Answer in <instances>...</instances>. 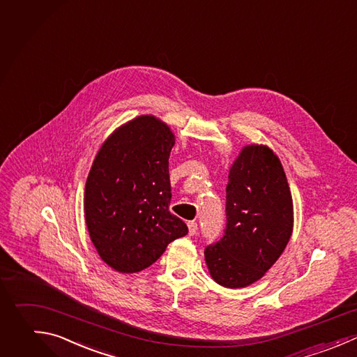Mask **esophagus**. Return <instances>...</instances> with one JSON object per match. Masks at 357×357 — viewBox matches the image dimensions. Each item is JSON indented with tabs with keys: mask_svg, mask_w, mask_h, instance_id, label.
I'll use <instances>...</instances> for the list:
<instances>
[{
	"mask_svg": "<svg viewBox=\"0 0 357 357\" xmlns=\"http://www.w3.org/2000/svg\"><path fill=\"white\" fill-rule=\"evenodd\" d=\"M197 229H198L197 222H188V233H190V236H194L197 233Z\"/></svg>",
	"mask_w": 357,
	"mask_h": 357,
	"instance_id": "esophagus-1",
	"label": "esophagus"
}]
</instances>
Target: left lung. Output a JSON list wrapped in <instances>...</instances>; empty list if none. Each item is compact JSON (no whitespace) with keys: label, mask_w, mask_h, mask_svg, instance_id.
<instances>
[{"label":"left lung","mask_w":357,"mask_h":357,"mask_svg":"<svg viewBox=\"0 0 357 357\" xmlns=\"http://www.w3.org/2000/svg\"><path fill=\"white\" fill-rule=\"evenodd\" d=\"M293 215L291 192L276 153L262 144L243 146L229 170L226 233L205 248L212 279L227 289L259 280L284 251Z\"/></svg>","instance_id":"1"}]
</instances>
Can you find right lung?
<instances>
[{"instance_id":"1","label":"right lung","mask_w":357,"mask_h":357,"mask_svg":"<svg viewBox=\"0 0 357 357\" xmlns=\"http://www.w3.org/2000/svg\"><path fill=\"white\" fill-rule=\"evenodd\" d=\"M176 135L152 114L117 127L89 170L84 212L100 258L120 273L151 266L169 243L188 233L169 211L170 151Z\"/></svg>"}]
</instances>
